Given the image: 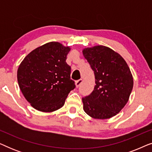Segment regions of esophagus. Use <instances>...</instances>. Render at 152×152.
I'll return each instance as SVG.
<instances>
[{"instance_id":"obj_1","label":"esophagus","mask_w":152,"mask_h":152,"mask_svg":"<svg viewBox=\"0 0 152 152\" xmlns=\"http://www.w3.org/2000/svg\"><path fill=\"white\" fill-rule=\"evenodd\" d=\"M82 82H83V81H82V79H80V80L76 81V82H75V85H76L77 88H78V87L80 86L81 84H82Z\"/></svg>"}]
</instances>
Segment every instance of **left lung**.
<instances>
[{
    "instance_id": "left-lung-1",
    "label": "left lung",
    "mask_w": 152,
    "mask_h": 152,
    "mask_svg": "<svg viewBox=\"0 0 152 152\" xmlns=\"http://www.w3.org/2000/svg\"><path fill=\"white\" fill-rule=\"evenodd\" d=\"M83 55L94 71V90L82 98L86 113L95 119H108L127 103L134 86L133 76L122 56L104 45L86 48Z\"/></svg>"
}]
</instances>
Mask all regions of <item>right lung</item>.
Here are the masks:
<instances>
[{"instance_id": "1", "label": "right lung", "mask_w": 152, "mask_h": 152, "mask_svg": "<svg viewBox=\"0 0 152 152\" xmlns=\"http://www.w3.org/2000/svg\"><path fill=\"white\" fill-rule=\"evenodd\" d=\"M70 50V47L52 41L30 52L18 66V86L35 109L57 111L75 88L70 80V66L66 62Z\"/></svg>"}]
</instances>
